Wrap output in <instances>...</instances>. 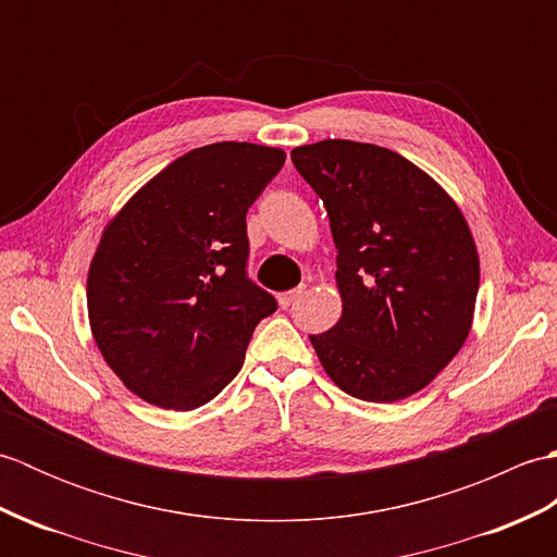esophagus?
<instances>
[{
  "mask_svg": "<svg viewBox=\"0 0 557 557\" xmlns=\"http://www.w3.org/2000/svg\"><path fill=\"white\" fill-rule=\"evenodd\" d=\"M306 292V285H299L297 289H292V292H285V294H280V297H277V301H280V306H282V309H289V306L294 304V301H297L299 297H301V294Z\"/></svg>",
  "mask_w": 557,
  "mask_h": 557,
  "instance_id": "34e87169",
  "label": "esophagus"
}]
</instances>
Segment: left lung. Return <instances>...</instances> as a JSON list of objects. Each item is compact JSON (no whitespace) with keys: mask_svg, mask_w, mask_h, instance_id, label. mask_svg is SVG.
<instances>
[{"mask_svg":"<svg viewBox=\"0 0 557 557\" xmlns=\"http://www.w3.org/2000/svg\"><path fill=\"white\" fill-rule=\"evenodd\" d=\"M321 196L337 248L342 318L311 335L323 369L363 401L429 385L465 345L479 292L467 220L441 186L397 152L327 138L292 150Z\"/></svg>","mask_w":557,"mask_h":557,"instance_id":"8db88e82","label":"left lung"}]
</instances>
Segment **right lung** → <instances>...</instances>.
<instances>
[{"mask_svg": "<svg viewBox=\"0 0 557 557\" xmlns=\"http://www.w3.org/2000/svg\"><path fill=\"white\" fill-rule=\"evenodd\" d=\"M282 164L280 148H196L108 224L88 272L90 327L140 399L203 407L239 373L256 325L277 311L248 277L246 212Z\"/></svg>", "mask_w": 557, "mask_h": 557, "instance_id": "add662e5", "label": "right lung"}]
</instances>
